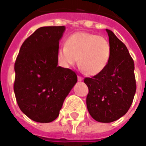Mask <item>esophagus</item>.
I'll return each instance as SVG.
<instances>
[{"instance_id": "34e87169", "label": "esophagus", "mask_w": 146, "mask_h": 146, "mask_svg": "<svg viewBox=\"0 0 146 146\" xmlns=\"http://www.w3.org/2000/svg\"><path fill=\"white\" fill-rule=\"evenodd\" d=\"M77 79H78L79 81H81V80H83V77L80 76H77Z\"/></svg>"}]
</instances>
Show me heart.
<instances>
[{
	"mask_svg": "<svg viewBox=\"0 0 146 146\" xmlns=\"http://www.w3.org/2000/svg\"><path fill=\"white\" fill-rule=\"evenodd\" d=\"M111 47L104 36L88 32H76L70 35L66 45L61 46L57 52L58 62L65 68L76 65L84 73L95 76L102 73L108 65Z\"/></svg>",
	"mask_w": 146,
	"mask_h": 146,
	"instance_id": "b5f03b06",
	"label": "heart"
}]
</instances>
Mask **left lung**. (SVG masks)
<instances>
[{"label":"left lung","mask_w":146,"mask_h":146,"mask_svg":"<svg viewBox=\"0 0 146 146\" xmlns=\"http://www.w3.org/2000/svg\"><path fill=\"white\" fill-rule=\"evenodd\" d=\"M111 47L108 65L102 73L85 77L88 88V111L97 122L111 123L123 116L132 104L136 92L134 63L126 45L106 29Z\"/></svg>","instance_id":"left-lung-1"}]
</instances>
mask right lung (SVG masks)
<instances>
[{"instance_id": "obj_1", "label": "right lung", "mask_w": 146, "mask_h": 146, "mask_svg": "<svg viewBox=\"0 0 146 146\" xmlns=\"http://www.w3.org/2000/svg\"><path fill=\"white\" fill-rule=\"evenodd\" d=\"M65 26L42 27L26 38L15 62L14 92L26 115L38 123L58 118L77 81L76 73L58 66L57 52Z\"/></svg>"}]
</instances>
